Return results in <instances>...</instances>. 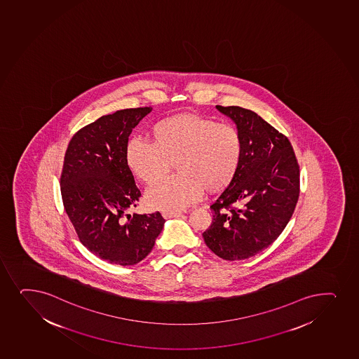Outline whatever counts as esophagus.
Returning <instances> with one entry per match:
<instances>
[{
    "label": "esophagus",
    "instance_id": "1",
    "mask_svg": "<svg viewBox=\"0 0 359 359\" xmlns=\"http://www.w3.org/2000/svg\"><path fill=\"white\" fill-rule=\"evenodd\" d=\"M182 212H162V216L165 218H173V217H179V216H182Z\"/></svg>",
    "mask_w": 359,
    "mask_h": 359
}]
</instances>
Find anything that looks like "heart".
Instances as JSON below:
<instances>
[{
  "mask_svg": "<svg viewBox=\"0 0 359 359\" xmlns=\"http://www.w3.org/2000/svg\"><path fill=\"white\" fill-rule=\"evenodd\" d=\"M151 143L133 138L125 162L138 180L150 185L170 172L177 174L156 182L145 194L154 210L175 212L197 202L205 189L217 194L233 182L241 165L243 145L234 126L180 113L150 128Z\"/></svg>",
  "mask_w": 359,
  "mask_h": 359,
  "instance_id": "obj_1",
  "label": "heart"
}]
</instances>
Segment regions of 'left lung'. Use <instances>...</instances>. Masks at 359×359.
<instances>
[{
    "label": "left lung",
    "mask_w": 359,
    "mask_h": 359,
    "mask_svg": "<svg viewBox=\"0 0 359 359\" xmlns=\"http://www.w3.org/2000/svg\"><path fill=\"white\" fill-rule=\"evenodd\" d=\"M236 124L243 145L233 182L210 208L206 246L224 260H243L272 245L294 214L299 165L285 135L240 106H216Z\"/></svg>",
    "instance_id": "left-lung-1"
}]
</instances>
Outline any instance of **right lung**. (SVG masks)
<instances>
[{"instance_id":"add662e5","label":"right lung","mask_w":359,"mask_h":359,"mask_svg":"<svg viewBox=\"0 0 359 359\" xmlns=\"http://www.w3.org/2000/svg\"><path fill=\"white\" fill-rule=\"evenodd\" d=\"M137 107L102 116L74 135L65 151L61 194L81 243L116 265H135L153 250L165 218L126 214L141 191L125 162L133 128L151 112Z\"/></svg>"}]
</instances>
